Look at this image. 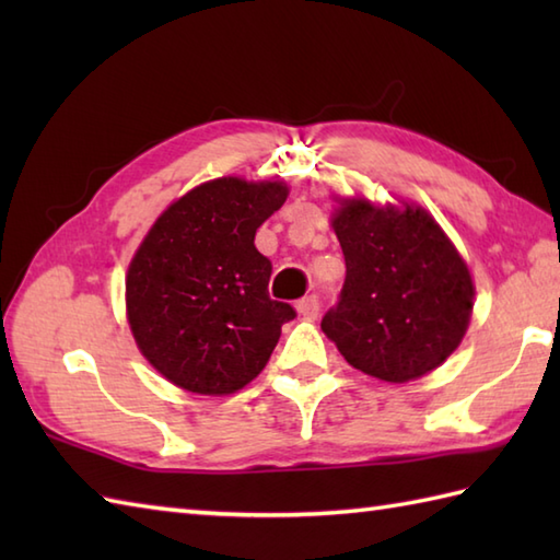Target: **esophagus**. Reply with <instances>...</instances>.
I'll return each mask as SVG.
<instances>
[{
    "mask_svg": "<svg viewBox=\"0 0 560 560\" xmlns=\"http://www.w3.org/2000/svg\"><path fill=\"white\" fill-rule=\"evenodd\" d=\"M299 313L303 315V317H317V313H319V307H323V303H319V295L317 293H313V295H305V299H301L299 301Z\"/></svg>",
    "mask_w": 560,
    "mask_h": 560,
    "instance_id": "1",
    "label": "esophagus"
}]
</instances>
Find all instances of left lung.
Wrapping results in <instances>:
<instances>
[{"mask_svg":"<svg viewBox=\"0 0 560 560\" xmlns=\"http://www.w3.org/2000/svg\"><path fill=\"white\" fill-rule=\"evenodd\" d=\"M347 279L323 331L359 371L407 383L443 363L467 331L474 283L423 209L343 201L335 219Z\"/></svg>","mask_w":560,"mask_h":560,"instance_id":"8db88e82","label":"left lung"}]
</instances>
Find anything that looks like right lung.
<instances>
[{
    "label": "right lung",
    "instance_id": "add662e5",
    "mask_svg": "<svg viewBox=\"0 0 560 560\" xmlns=\"http://www.w3.org/2000/svg\"><path fill=\"white\" fill-rule=\"evenodd\" d=\"M281 183L219 177L161 213L127 271L129 327L173 385L231 395L257 377L295 317L269 295L255 233L287 201Z\"/></svg>",
    "mask_w": 560,
    "mask_h": 560
}]
</instances>
